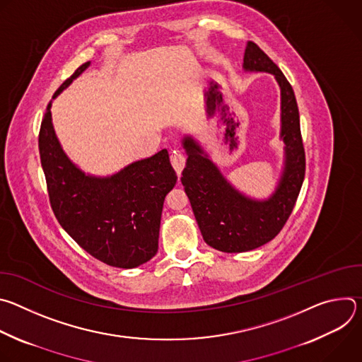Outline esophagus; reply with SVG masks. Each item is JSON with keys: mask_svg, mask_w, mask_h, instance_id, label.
Returning a JSON list of instances; mask_svg holds the SVG:
<instances>
[{"mask_svg": "<svg viewBox=\"0 0 362 362\" xmlns=\"http://www.w3.org/2000/svg\"><path fill=\"white\" fill-rule=\"evenodd\" d=\"M185 162H186L185 154L180 150H173L170 153V163H172L173 169L176 170L177 176H180V173H182V170L185 168Z\"/></svg>", "mask_w": 362, "mask_h": 362, "instance_id": "obj_1", "label": "esophagus"}]
</instances>
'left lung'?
Listing matches in <instances>:
<instances>
[{"label":"left lung","mask_w":362,"mask_h":362,"mask_svg":"<svg viewBox=\"0 0 362 362\" xmlns=\"http://www.w3.org/2000/svg\"><path fill=\"white\" fill-rule=\"evenodd\" d=\"M243 70L272 74L281 90L279 137L285 143V159L275 192L268 199L246 196L229 183L193 136L182 139L187 160L180 180L202 236L209 246L228 253L252 250L272 240L288 221L305 177L299 112L291 84L252 41L245 48Z\"/></svg>","instance_id":"8db88e82"}]
</instances>
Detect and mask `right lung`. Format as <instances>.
Wrapping results in <instances>:
<instances>
[{
	"label": "right lung",
	"instance_id": "add662e5",
	"mask_svg": "<svg viewBox=\"0 0 362 362\" xmlns=\"http://www.w3.org/2000/svg\"><path fill=\"white\" fill-rule=\"evenodd\" d=\"M90 62L54 93L56 98ZM38 148L49 203L63 229L95 259L132 269L150 261L159 247L163 202L177 176L166 148L110 176L83 172L63 150L51 119V101L41 122Z\"/></svg>",
	"mask_w": 362,
	"mask_h": 362
}]
</instances>
